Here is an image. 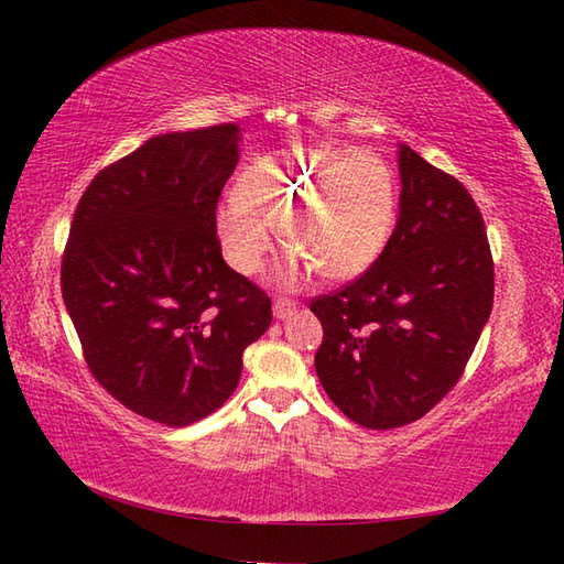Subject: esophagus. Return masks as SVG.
<instances>
[{
	"instance_id": "obj_1",
	"label": "esophagus",
	"mask_w": 564,
	"mask_h": 564,
	"mask_svg": "<svg viewBox=\"0 0 564 564\" xmlns=\"http://www.w3.org/2000/svg\"><path fill=\"white\" fill-rule=\"evenodd\" d=\"M297 305L291 303V301H275L273 303V317L275 319H291L295 315Z\"/></svg>"
}]
</instances>
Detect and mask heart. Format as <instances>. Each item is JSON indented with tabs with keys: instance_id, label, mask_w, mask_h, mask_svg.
Wrapping results in <instances>:
<instances>
[{
	"instance_id": "obj_1",
	"label": "heart",
	"mask_w": 564,
	"mask_h": 564,
	"mask_svg": "<svg viewBox=\"0 0 564 564\" xmlns=\"http://www.w3.org/2000/svg\"><path fill=\"white\" fill-rule=\"evenodd\" d=\"M398 220L392 166L370 150L295 145L261 154L239 178V196L215 206V232L230 267L245 275L263 269L281 227L295 251L281 283L295 289L317 271L329 281L366 273Z\"/></svg>"
}]
</instances>
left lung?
I'll use <instances>...</instances> for the list:
<instances>
[{"instance_id":"left-lung-1","label":"left lung","mask_w":564,"mask_h":564,"mask_svg":"<svg viewBox=\"0 0 564 564\" xmlns=\"http://www.w3.org/2000/svg\"><path fill=\"white\" fill-rule=\"evenodd\" d=\"M400 215L361 279L310 310L325 329L315 370L366 429L422 419L458 382L495 301L485 220L467 188L400 145Z\"/></svg>"}]
</instances>
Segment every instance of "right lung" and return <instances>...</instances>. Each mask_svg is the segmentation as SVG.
Masks as SVG:
<instances>
[{"label": "right lung", "mask_w": 564, "mask_h": 564, "mask_svg": "<svg viewBox=\"0 0 564 564\" xmlns=\"http://www.w3.org/2000/svg\"><path fill=\"white\" fill-rule=\"evenodd\" d=\"M242 128L150 138L84 191L63 257V301L87 366L140 416L188 426L235 392L271 301L223 259L215 206Z\"/></svg>", "instance_id": "right-lung-1"}]
</instances>
